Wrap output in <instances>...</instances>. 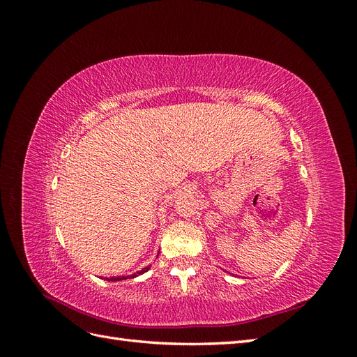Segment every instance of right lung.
Wrapping results in <instances>:
<instances>
[{
    "label": "right lung",
    "instance_id": "1",
    "mask_svg": "<svg viewBox=\"0 0 357 357\" xmlns=\"http://www.w3.org/2000/svg\"><path fill=\"white\" fill-rule=\"evenodd\" d=\"M150 269V265L149 266H146V268H143V269H139V271H137V273H134V274H131V275H117V277H105L104 280H107V282H122V280H126V278H135V277H138V275H142V274H144V273H147Z\"/></svg>",
    "mask_w": 357,
    "mask_h": 357
}]
</instances>
